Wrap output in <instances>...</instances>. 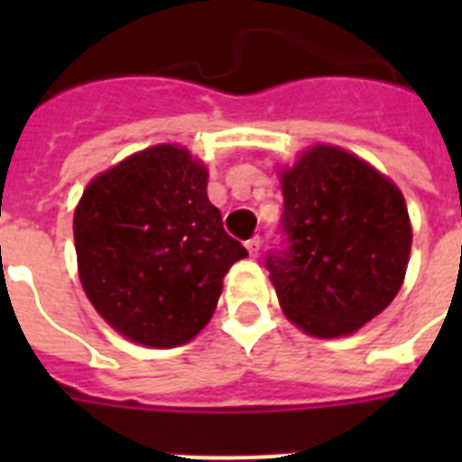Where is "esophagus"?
Wrapping results in <instances>:
<instances>
[{
    "label": "esophagus",
    "mask_w": 462,
    "mask_h": 462,
    "mask_svg": "<svg viewBox=\"0 0 462 462\" xmlns=\"http://www.w3.org/2000/svg\"><path fill=\"white\" fill-rule=\"evenodd\" d=\"M261 249V239L259 237H252V239H246V252H249V256H256Z\"/></svg>",
    "instance_id": "34e87169"
}]
</instances>
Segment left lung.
<instances>
[{"instance_id":"obj_1","label":"left lung","mask_w":462,"mask_h":462,"mask_svg":"<svg viewBox=\"0 0 462 462\" xmlns=\"http://www.w3.org/2000/svg\"><path fill=\"white\" fill-rule=\"evenodd\" d=\"M281 187L288 246L266 268L282 311L309 336H350L405 281L412 227L401 189L336 146L309 148L281 170Z\"/></svg>"}]
</instances>
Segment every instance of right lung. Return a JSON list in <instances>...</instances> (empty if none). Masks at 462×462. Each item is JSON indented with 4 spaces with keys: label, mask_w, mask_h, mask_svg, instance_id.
Segmentation results:
<instances>
[{
    "label": "right lung",
    "mask_w": 462,
    "mask_h": 462,
    "mask_svg": "<svg viewBox=\"0 0 462 462\" xmlns=\"http://www.w3.org/2000/svg\"><path fill=\"white\" fill-rule=\"evenodd\" d=\"M206 187L203 162L160 143L97 174L76 206L83 290L134 343H189L216 311L225 273L246 256Z\"/></svg>",
    "instance_id": "obj_1"
}]
</instances>
